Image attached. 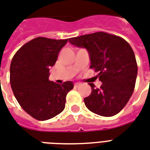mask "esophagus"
Returning <instances> with one entry per match:
<instances>
[{
    "mask_svg": "<svg viewBox=\"0 0 150 150\" xmlns=\"http://www.w3.org/2000/svg\"><path fill=\"white\" fill-rule=\"evenodd\" d=\"M79 86H81V83H75V87H79Z\"/></svg>",
    "mask_w": 150,
    "mask_h": 150,
    "instance_id": "obj_1",
    "label": "esophagus"
}]
</instances>
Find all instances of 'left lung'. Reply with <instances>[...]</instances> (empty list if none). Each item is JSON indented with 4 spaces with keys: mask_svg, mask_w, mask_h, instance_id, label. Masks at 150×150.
Returning a JSON list of instances; mask_svg holds the SVG:
<instances>
[{
    "mask_svg": "<svg viewBox=\"0 0 150 150\" xmlns=\"http://www.w3.org/2000/svg\"><path fill=\"white\" fill-rule=\"evenodd\" d=\"M71 44L85 48L90 68L98 71L100 88L90 83L92 91L84 98L86 108L99 116H112L123 109L134 92L138 66L131 45L122 38L97 32L69 38Z\"/></svg>",
    "mask_w": 150,
    "mask_h": 150,
    "instance_id": "obj_1",
    "label": "left lung"
}]
</instances>
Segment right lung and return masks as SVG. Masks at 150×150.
Segmentation results:
<instances>
[{
	"label": "right lung",
	"instance_id": "add662e5",
	"mask_svg": "<svg viewBox=\"0 0 150 150\" xmlns=\"http://www.w3.org/2000/svg\"><path fill=\"white\" fill-rule=\"evenodd\" d=\"M67 40L38 37L23 45L10 65V83L22 108L38 120H47L60 114L65 107L67 93L74 84L50 81V69Z\"/></svg>",
	"mask_w": 150,
	"mask_h": 150
}]
</instances>
